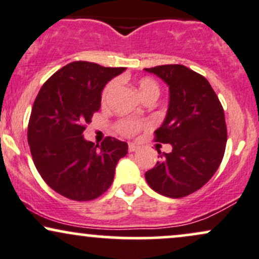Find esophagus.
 Instances as JSON below:
<instances>
[{
	"instance_id": "esophagus-1",
	"label": "esophagus",
	"mask_w": 259,
	"mask_h": 259,
	"mask_svg": "<svg viewBox=\"0 0 259 259\" xmlns=\"http://www.w3.org/2000/svg\"><path fill=\"white\" fill-rule=\"evenodd\" d=\"M139 150V146H136L135 144H129V152H135Z\"/></svg>"
}]
</instances>
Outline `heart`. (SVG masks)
<instances>
[{"instance_id":"b5f03b06","label":"heart","mask_w":259,"mask_h":259,"mask_svg":"<svg viewBox=\"0 0 259 259\" xmlns=\"http://www.w3.org/2000/svg\"><path fill=\"white\" fill-rule=\"evenodd\" d=\"M117 86V80H113L106 86L105 90H103L102 99L105 100L111 92L114 90V88ZM139 94L142 99L147 96H157L159 95V85L157 84V81L152 78H142L138 84ZM146 125L145 121L140 120H123L118 124V130L123 135H134L136 132H139L142 126Z\"/></svg>"}]
</instances>
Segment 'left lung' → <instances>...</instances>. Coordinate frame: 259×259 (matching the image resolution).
I'll return each mask as SVG.
<instances>
[{"label":"left lung","instance_id":"8db88e82","mask_svg":"<svg viewBox=\"0 0 259 259\" xmlns=\"http://www.w3.org/2000/svg\"><path fill=\"white\" fill-rule=\"evenodd\" d=\"M169 88L168 111L154 141L170 144V153L145 173L158 194L180 198L201 189L221 165L227 145L223 107L208 80L181 64L145 68Z\"/></svg>","mask_w":259,"mask_h":259}]
</instances>
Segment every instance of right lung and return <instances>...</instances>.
<instances>
[{
  "mask_svg": "<svg viewBox=\"0 0 259 259\" xmlns=\"http://www.w3.org/2000/svg\"><path fill=\"white\" fill-rule=\"evenodd\" d=\"M124 70L73 62L53 74L38 91L28 142L41 178L64 197H99L111 186L118 160L127 153L126 142L108 136L95 146L82 135L85 124L101 108L106 84Z\"/></svg>",
  "mask_w": 259,
  "mask_h": 259,
  "instance_id": "right-lung-1",
  "label": "right lung"
}]
</instances>
